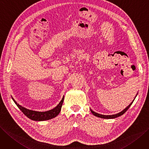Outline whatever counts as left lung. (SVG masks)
Masks as SVG:
<instances>
[{
	"instance_id": "obj_1",
	"label": "left lung",
	"mask_w": 149,
	"mask_h": 149,
	"mask_svg": "<svg viewBox=\"0 0 149 149\" xmlns=\"http://www.w3.org/2000/svg\"><path fill=\"white\" fill-rule=\"evenodd\" d=\"M134 99H135V98H134ZM134 100L133 101V102H131V103L130 104V105H129L127 107L125 108V109L123 110V111H122V112H120L118 113L115 114V115H101V114H100V113H96L95 112L93 111L91 109H90V111H91V113H92L93 115H95V116H96V117H97L102 118H108V119H110V118H117V117H120V116H121V115H122L123 113H125L126 112V111H127V110L130 108V107L131 106V104H133Z\"/></svg>"
}]
</instances>
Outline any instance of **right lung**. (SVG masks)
Segmentation results:
<instances>
[{
  "mask_svg": "<svg viewBox=\"0 0 149 149\" xmlns=\"http://www.w3.org/2000/svg\"><path fill=\"white\" fill-rule=\"evenodd\" d=\"M12 100L15 102V103L16 104V106L18 107V108L21 110V112H23L26 117H28L29 118L34 120V121H44V120H48L49 119H52L56 117L57 115L59 113L61 109V107L63 105V103L64 101V97H63L62 100L60 101L58 105L54 107V109L50 110V111H46V112H37V111H31V110L27 109L17 104L14 99L12 97Z\"/></svg>",
  "mask_w": 149,
  "mask_h": 149,
  "instance_id": "obj_1",
  "label": "right lung"
}]
</instances>
